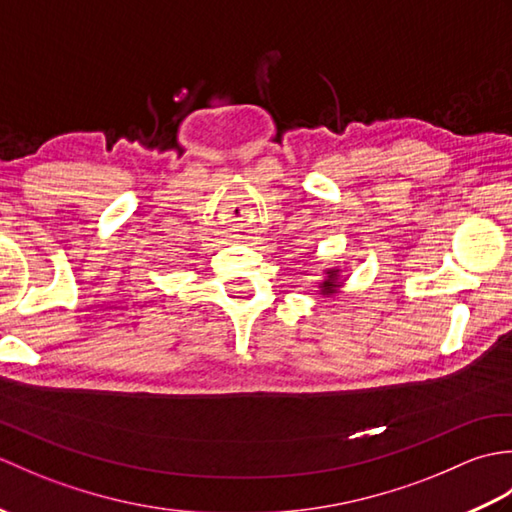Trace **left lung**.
<instances>
[{
  "label": "left lung",
  "instance_id": "left-lung-1",
  "mask_svg": "<svg viewBox=\"0 0 512 512\" xmlns=\"http://www.w3.org/2000/svg\"><path fill=\"white\" fill-rule=\"evenodd\" d=\"M343 277H341V268H325V273H323V279L319 281V295L321 297H332V295H336V292H339V288L343 286Z\"/></svg>",
  "mask_w": 512,
  "mask_h": 512
}]
</instances>
